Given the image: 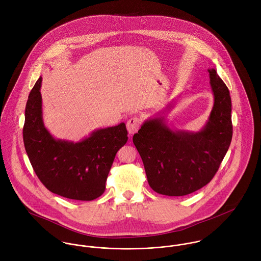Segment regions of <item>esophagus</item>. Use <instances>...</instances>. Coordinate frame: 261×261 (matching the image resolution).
Returning <instances> with one entry per match:
<instances>
[{
	"mask_svg": "<svg viewBox=\"0 0 261 261\" xmlns=\"http://www.w3.org/2000/svg\"><path fill=\"white\" fill-rule=\"evenodd\" d=\"M140 126H141V120L139 117H132L126 122V128L130 135L137 133Z\"/></svg>",
	"mask_w": 261,
	"mask_h": 261,
	"instance_id": "esophagus-1",
	"label": "esophagus"
}]
</instances>
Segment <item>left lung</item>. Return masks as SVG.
<instances>
[{"mask_svg":"<svg viewBox=\"0 0 261 261\" xmlns=\"http://www.w3.org/2000/svg\"><path fill=\"white\" fill-rule=\"evenodd\" d=\"M208 72L214 106L200 132L173 129L164 116H156L134 135L149 185L159 194L185 196L206 186L229 149L233 133L230 93L214 68Z\"/></svg>","mask_w":261,"mask_h":261,"instance_id":"obj_1","label":"left lung"}]
</instances>
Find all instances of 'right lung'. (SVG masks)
Here are the masks:
<instances>
[{"instance_id":"1","label":"right lung","mask_w":261,"mask_h":261,"mask_svg":"<svg viewBox=\"0 0 261 261\" xmlns=\"http://www.w3.org/2000/svg\"><path fill=\"white\" fill-rule=\"evenodd\" d=\"M42 77L29 94L25 109L23 140L39 180L59 196L91 201L101 196L117 150L127 142L124 122L93 130L74 143L55 139L42 116Z\"/></svg>"}]
</instances>
